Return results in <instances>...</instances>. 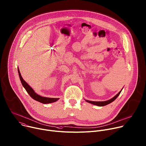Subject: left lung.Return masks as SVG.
<instances>
[{
    "label": "left lung",
    "mask_w": 146,
    "mask_h": 146,
    "mask_svg": "<svg viewBox=\"0 0 146 146\" xmlns=\"http://www.w3.org/2000/svg\"><path fill=\"white\" fill-rule=\"evenodd\" d=\"M122 89L113 98H112L111 99L109 100H107V101H106V102H92V101H89V100H85L86 102L88 103H89L90 104H92L93 105H96V106H99V107H102V106H106V105H108L110 103H111L112 102H113L119 96V95L120 94Z\"/></svg>",
    "instance_id": "1"
}]
</instances>
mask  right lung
I'll list each match as a JSON object with an SVG mask.
<instances>
[{
	"instance_id": "add662e5",
	"label": "right lung",
	"mask_w": 146,
	"mask_h": 146,
	"mask_svg": "<svg viewBox=\"0 0 146 146\" xmlns=\"http://www.w3.org/2000/svg\"><path fill=\"white\" fill-rule=\"evenodd\" d=\"M18 71L19 76V78H20V80H21L22 85L23 86V87L25 88V89H26V90L27 91V92L29 93V94L30 96V97L32 99H33L34 100L37 101V102H39L41 103H43V104H48V103H54V102H57L59 99V98H45V97H42V96H40L38 95V94H36L34 92V90L32 89V88H31L30 86V85H29V84L23 79L22 77L21 76L19 68H18Z\"/></svg>"
}]
</instances>
